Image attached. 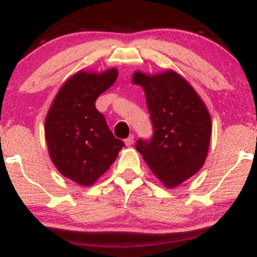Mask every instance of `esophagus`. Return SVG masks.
Wrapping results in <instances>:
<instances>
[{
  "instance_id": "obj_1",
  "label": "esophagus",
  "mask_w": 257,
  "mask_h": 257,
  "mask_svg": "<svg viewBox=\"0 0 257 257\" xmlns=\"http://www.w3.org/2000/svg\"><path fill=\"white\" fill-rule=\"evenodd\" d=\"M124 143H125L126 146H132L133 144H134V135H133V134L129 135V137L124 140Z\"/></svg>"
}]
</instances>
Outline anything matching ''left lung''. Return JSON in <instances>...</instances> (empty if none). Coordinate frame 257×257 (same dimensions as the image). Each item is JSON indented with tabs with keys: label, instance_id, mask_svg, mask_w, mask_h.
Wrapping results in <instances>:
<instances>
[{
	"label": "left lung",
	"instance_id": "1",
	"mask_svg": "<svg viewBox=\"0 0 257 257\" xmlns=\"http://www.w3.org/2000/svg\"><path fill=\"white\" fill-rule=\"evenodd\" d=\"M133 83L145 91L153 125L151 140H138V152L162 184L176 187L204 166L213 129L210 113L192 85L173 70L155 75L135 71Z\"/></svg>",
	"mask_w": 257,
	"mask_h": 257
}]
</instances>
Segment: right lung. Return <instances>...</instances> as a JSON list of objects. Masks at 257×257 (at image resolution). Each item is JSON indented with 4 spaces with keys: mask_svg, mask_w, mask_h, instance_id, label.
<instances>
[{
    "mask_svg": "<svg viewBox=\"0 0 257 257\" xmlns=\"http://www.w3.org/2000/svg\"><path fill=\"white\" fill-rule=\"evenodd\" d=\"M117 77L114 67L76 72L61 85L47 113L44 133L49 157L61 175L79 186L95 184L124 146L95 107L98 96Z\"/></svg>",
    "mask_w": 257,
    "mask_h": 257,
    "instance_id": "add662e5",
    "label": "right lung"
}]
</instances>
